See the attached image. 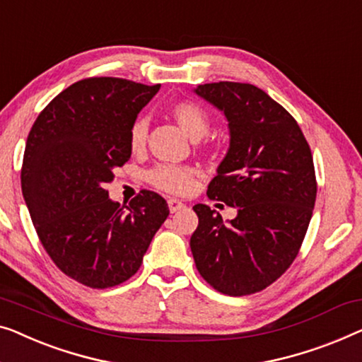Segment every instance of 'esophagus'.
Segmentation results:
<instances>
[{
	"mask_svg": "<svg viewBox=\"0 0 362 362\" xmlns=\"http://www.w3.org/2000/svg\"><path fill=\"white\" fill-rule=\"evenodd\" d=\"M168 207H170V212L175 214L177 211H181V209H185L186 206L181 201H177V199H168Z\"/></svg>",
	"mask_w": 362,
	"mask_h": 362,
	"instance_id": "34e87169",
	"label": "esophagus"
}]
</instances>
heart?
<instances>
[{
  "instance_id": "1",
  "label": "heart",
  "mask_w": 362,
  "mask_h": 362,
  "mask_svg": "<svg viewBox=\"0 0 362 362\" xmlns=\"http://www.w3.org/2000/svg\"><path fill=\"white\" fill-rule=\"evenodd\" d=\"M171 117L176 120L182 132L192 140H199L207 134L209 130V116L202 107H199L192 101H177L170 107ZM146 142V124L145 120H137L132 125L129 134V144L134 151H142ZM196 171L189 166L180 165H158L148 173L150 185L156 189L168 194L182 196L187 194L194 186Z\"/></svg>"
}]
</instances>
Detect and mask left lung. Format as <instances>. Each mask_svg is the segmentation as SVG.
Listing matches in <instances>:
<instances>
[{
    "instance_id": "8db88e82",
    "label": "left lung",
    "mask_w": 362,
    "mask_h": 362,
    "mask_svg": "<svg viewBox=\"0 0 362 362\" xmlns=\"http://www.w3.org/2000/svg\"><path fill=\"white\" fill-rule=\"evenodd\" d=\"M194 93L223 112L230 130L207 196L238 209L227 223L206 204L192 207L194 263L222 294H255L284 274L307 233L317 197L310 146L296 119L259 88L218 81Z\"/></svg>"
}]
</instances>
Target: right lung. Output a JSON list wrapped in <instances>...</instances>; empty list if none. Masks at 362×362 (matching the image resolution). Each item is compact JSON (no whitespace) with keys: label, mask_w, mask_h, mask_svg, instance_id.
<instances>
[{"label":"right lung","mask_w":362,"mask_h":362,"mask_svg":"<svg viewBox=\"0 0 362 362\" xmlns=\"http://www.w3.org/2000/svg\"><path fill=\"white\" fill-rule=\"evenodd\" d=\"M158 90L111 76L76 81L47 104L25 142L21 187L40 243L57 268L93 289L130 279L170 214L153 191L129 206L106 191L132 153L137 114Z\"/></svg>","instance_id":"obj_1"}]
</instances>
